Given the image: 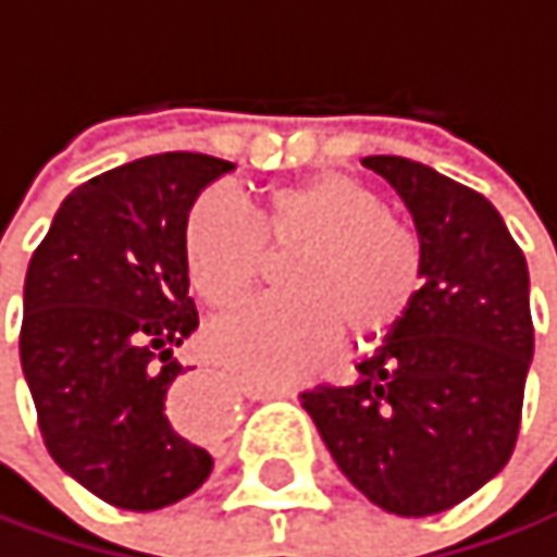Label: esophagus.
Wrapping results in <instances>:
<instances>
[{"instance_id":"34e87169","label":"esophagus","mask_w":557,"mask_h":557,"mask_svg":"<svg viewBox=\"0 0 557 557\" xmlns=\"http://www.w3.org/2000/svg\"><path fill=\"white\" fill-rule=\"evenodd\" d=\"M244 393H247L250 399L290 396L287 386H253V383H247ZM194 403H208V386H205V380H184V383L171 393V419H174V425L184 429V432H208V429H214L218 422H201V419H194V412H190Z\"/></svg>"}]
</instances>
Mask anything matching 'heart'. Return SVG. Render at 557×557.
I'll return each instance as SVG.
<instances>
[{
	"mask_svg": "<svg viewBox=\"0 0 557 557\" xmlns=\"http://www.w3.org/2000/svg\"><path fill=\"white\" fill-rule=\"evenodd\" d=\"M287 253L276 297H263L208 330L218 360L250 380L281 383L343 343H383L422 290V250L389 214L383 194L339 171L273 187L257 211L227 190H205L184 221L194 284L211 304L244 300Z\"/></svg>",
	"mask_w": 557,
	"mask_h": 557,
	"instance_id": "1",
	"label": "heart"
}]
</instances>
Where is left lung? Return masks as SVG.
Segmentation results:
<instances>
[{"label":"left lung","mask_w":557,"mask_h":557,"mask_svg":"<svg viewBox=\"0 0 557 557\" xmlns=\"http://www.w3.org/2000/svg\"><path fill=\"white\" fill-rule=\"evenodd\" d=\"M406 201L422 250L409 317L349 386L300 393L339 472L373 505L440 515L515 453L535 352L529 263L479 190L396 154L363 158Z\"/></svg>","instance_id":"obj_1"}]
</instances>
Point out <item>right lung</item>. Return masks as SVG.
Here are the masks:
<instances>
[{
    "instance_id": "add662e5",
    "label": "right lung",
    "mask_w": 557,
    "mask_h": 557,
    "mask_svg": "<svg viewBox=\"0 0 557 557\" xmlns=\"http://www.w3.org/2000/svg\"><path fill=\"white\" fill-rule=\"evenodd\" d=\"M231 161L164 151L78 184L35 247L18 333L49 456L114 508L154 511L214 459L171 419L174 349L197 330L184 221Z\"/></svg>"
}]
</instances>
